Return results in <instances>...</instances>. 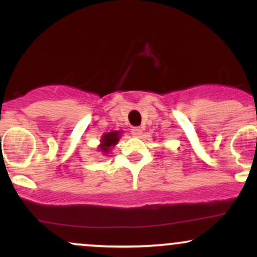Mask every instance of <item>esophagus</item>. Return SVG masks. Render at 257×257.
<instances>
[{
	"instance_id": "1",
	"label": "esophagus",
	"mask_w": 257,
	"mask_h": 257,
	"mask_svg": "<svg viewBox=\"0 0 257 257\" xmlns=\"http://www.w3.org/2000/svg\"><path fill=\"white\" fill-rule=\"evenodd\" d=\"M132 134L134 135V137H140V135L143 134V131H141V128H139V126H135V128L132 129Z\"/></svg>"
}]
</instances>
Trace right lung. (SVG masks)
I'll return each mask as SVG.
<instances>
[{
  "instance_id": "add662e5",
  "label": "right lung",
  "mask_w": 257,
  "mask_h": 257,
  "mask_svg": "<svg viewBox=\"0 0 257 257\" xmlns=\"http://www.w3.org/2000/svg\"><path fill=\"white\" fill-rule=\"evenodd\" d=\"M118 138H119V132H111V133H107V134L102 135L100 150H101L104 153H107L108 150H110L112 146L116 145L117 141H118Z\"/></svg>"
}]
</instances>
